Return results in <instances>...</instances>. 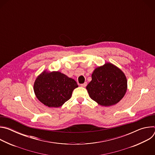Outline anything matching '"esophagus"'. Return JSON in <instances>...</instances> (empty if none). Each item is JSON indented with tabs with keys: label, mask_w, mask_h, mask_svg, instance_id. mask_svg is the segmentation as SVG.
Segmentation results:
<instances>
[{
	"label": "esophagus",
	"mask_w": 155,
	"mask_h": 155,
	"mask_svg": "<svg viewBox=\"0 0 155 155\" xmlns=\"http://www.w3.org/2000/svg\"><path fill=\"white\" fill-rule=\"evenodd\" d=\"M86 85H87V82H84V83H83V84H80V86H81V87H86Z\"/></svg>",
	"instance_id": "esophagus-1"
}]
</instances>
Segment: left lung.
Listing matches in <instances>:
<instances>
[{
	"mask_svg": "<svg viewBox=\"0 0 155 155\" xmlns=\"http://www.w3.org/2000/svg\"><path fill=\"white\" fill-rule=\"evenodd\" d=\"M86 89L90 97L99 105H113L124 96L127 80L120 69L112 64L107 63L94 71L92 80Z\"/></svg>",
	"mask_w": 155,
	"mask_h": 155,
	"instance_id": "8db88e82",
	"label": "left lung"
}]
</instances>
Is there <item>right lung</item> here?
Listing matches in <instances>:
<instances>
[{"instance_id": "add662e5", "label": "right lung", "mask_w": 155, "mask_h": 155, "mask_svg": "<svg viewBox=\"0 0 155 155\" xmlns=\"http://www.w3.org/2000/svg\"><path fill=\"white\" fill-rule=\"evenodd\" d=\"M78 86L72 78L59 72H43L36 79L34 90L37 99L49 107H59L71 97Z\"/></svg>"}]
</instances>
